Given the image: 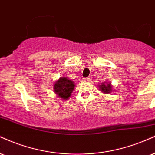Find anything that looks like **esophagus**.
Wrapping results in <instances>:
<instances>
[{
	"label": "esophagus",
	"mask_w": 155,
	"mask_h": 155,
	"mask_svg": "<svg viewBox=\"0 0 155 155\" xmlns=\"http://www.w3.org/2000/svg\"><path fill=\"white\" fill-rule=\"evenodd\" d=\"M91 80H92V77H91V76H89V77L84 78V81H90Z\"/></svg>",
	"instance_id": "34e87169"
}]
</instances>
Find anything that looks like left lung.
Instances as JSON below:
<instances>
[{
  "instance_id": "obj_1",
  "label": "left lung",
  "mask_w": 155,
  "mask_h": 155,
  "mask_svg": "<svg viewBox=\"0 0 155 155\" xmlns=\"http://www.w3.org/2000/svg\"><path fill=\"white\" fill-rule=\"evenodd\" d=\"M99 88H100V91L102 92L105 93V94H108L112 92V85L110 82H106V83H102L101 84L99 85Z\"/></svg>"
}]
</instances>
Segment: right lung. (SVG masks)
<instances>
[{
    "instance_id": "1",
    "label": "right lung",
    "mask_w": 155,
    "mask_h": 155,
    "mask_svg": "<svg viewBox=\"0 0 155 155\" xmlns=\"http://www.w3.org/2000/svg\"><path fill=\"white\" fill-rule=\"evenodd\" d=\"M74 87L75 84L71 80L66 77H61L55 81L53 86V90L60 98L62 100H68L74 91Z\"/></svg>"
}]
</instances>
